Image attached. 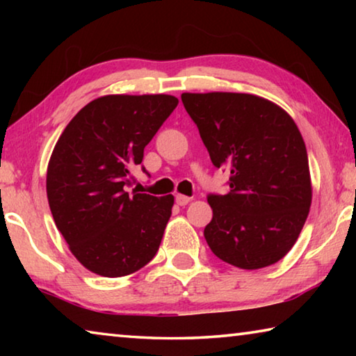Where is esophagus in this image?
<instances>
[{"mask_svg": "<svg viewBox=\"0 0 356 356\" xmlns=\"http://www.w3.org/2000/svg\"><path fill=\"white\" fill-rule=\"evenodd\" d=\"M190 201H191V197H188V196H185V195H176L177 206H186V204H188Z\"/></svg>", "mask_w": 356, "mask_h": 356, "instance_id": "1", "label": "esophagus"}]
</instances>
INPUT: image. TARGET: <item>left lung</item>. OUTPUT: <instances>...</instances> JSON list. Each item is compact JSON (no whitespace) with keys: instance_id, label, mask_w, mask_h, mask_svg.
<instances>
[{"instance_id":"1","label":"left lung","mask_w":356,"mask_h":356,"mask_svg":"<svg viewBox=\"0 0 356 356\" xmlns=\"http://www.w3.org/2000/svg\"><path fill=\"white\" fill-rule=\"evenodd\" d=\"M227 195H209L204 229L213 254L243 270L268 267L297 242L311 207L308 152L289 114L252 94H182Z\"/></svg>"}]
</instances>
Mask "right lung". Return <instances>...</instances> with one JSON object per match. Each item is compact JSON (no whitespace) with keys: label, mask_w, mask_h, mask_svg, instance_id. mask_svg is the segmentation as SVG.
I'll return each instance as SVG.
<instances>
[{"label":"right lung","mask_w":356,"mask_h":356,"mask_svg":"<svg viewBox=\"0 0 356 356\" xmlns=\"http://www.w3.org/2000/svg\"><path fill=\"white\" fill-rule=\"evenodd\" d=\"M177 104L165 94L99 97L75 114L53 149L47 170L53 220L92 273H135L159 251L174 197L127 186L144 147Z\"/></svg>","instance_id":"right-lung-1"}]
</instances>
